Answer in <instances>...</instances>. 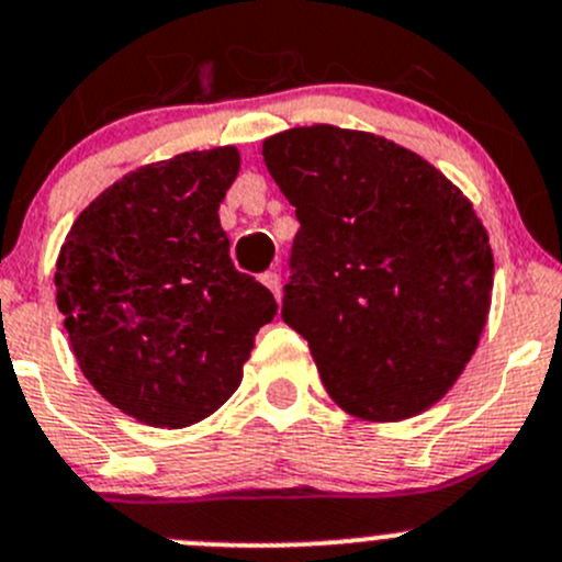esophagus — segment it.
<instances>
[{
	"label": "esophagus",
	"instance_id": "1",
	"mask_svg": "<svg viewBox=\"0 0 562 562\" xmlns=\"http://www.w3.org/2000/svg\"><path fill=\"white\" fill-rule=\"evenodd\" d=\"M260 282H263L266 288H269L271 293H274V299L280 302V293H282V285H280V274L277 271H266V274H260Z\"/></svg>",
	"mask_w": 562,
	"mask_h": 562
}]
</instances>
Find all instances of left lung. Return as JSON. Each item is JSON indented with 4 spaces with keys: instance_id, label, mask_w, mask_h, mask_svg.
I'll use <instances>...</instances> for the list:
<instances>
[{
    "instance_id": "1",
    "label": "left lung",
    "mask_w": 562,
    "mask_h": 562,
    "mask_svg": "<svg viewBox=\"0 0 562 562\" xmlns=\"http://www.w3.org/2000/svg\"><path fill=\"white\" fill-rule=\"evenodd\" d=\"M263 162L302 223L282 321L310 342L328 396L364 422L432 407L492 304L473 203L416 151L334 124L271 135Z\"/></svg>"
}]
</instances>
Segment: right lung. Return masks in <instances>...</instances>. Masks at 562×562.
<instances>
[{"label":"right lung","mask_w":562,"mask_h":562,"mask_svg":"<svg viewBox=\"0 0 562 562\" xmlns=\"http://www.w3.org/2000/svg\"><path fill=\"white\" fill-rule=\"evenodd\" d=\"M239 166L236 146H217L135 168L78 214L56 258V307L83 378L149 427L212 416L277 315L220 225Z\"/></svg>","instance_id":"obj_1"}]
</instances>
